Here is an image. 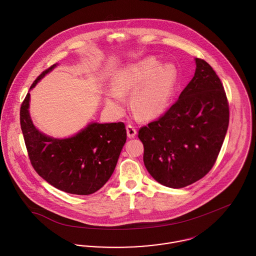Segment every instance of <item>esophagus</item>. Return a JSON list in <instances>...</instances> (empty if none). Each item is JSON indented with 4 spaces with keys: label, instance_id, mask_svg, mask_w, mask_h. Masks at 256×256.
<instances>
[{
    "label": "esophagus",
    "instance_id": "34e87169",
    "mask_svg": "<svg viewBox=\"0 0 256 256\" xmlns=\"http://www.w3.org/2000/svg\"><path fill=\"white\" fill-rule=\"evenodd\" d=\"M126 130H127V136L130 139H133L136 136V134H137V130L132 125H127Z\"/></svg>",
    "mask_w": 256,
    "mask_h": 256
}]
</instances>
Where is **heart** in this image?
<instances>
[{"label": "heart", "instance_id": "1", "mask_svg": "<svg viewBox=\"0 0 256 256\" xmlns=\"http://www.w3.org/2000/svg\"><path fill=\"white\" fill-rule=\"evenodd\" d=\"M154 57L132 65L117 76L112 84L113 92L108 106L117 113L124 108V96L132 92L131 108L145 119L160 116L168 108L176 72L170 66H160Z\"/></svg>", "mask_w": 256, "mask_h": 256}]
</instances>
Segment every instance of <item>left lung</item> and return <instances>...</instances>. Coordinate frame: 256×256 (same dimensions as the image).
<instances>
[{
    "label": "left lung",
    "mask_w": 256,
    "mask_h": 256,
    "mask_svg": "<svg viewBox=\"0 0 256 256\" xmlns=\"http://www.w3.org/2000/svg\"><path fill=\"white\" fill-rule=\"evenodd\" d=\"M194 76L162 116L140 128L144 164L156 182L182 188L213 168L230 118L222 82L213 68L196 58Z\"/></svg>",
    "instance_id": "8db88e82"
}]
</instances>
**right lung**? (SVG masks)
<instances>
[{
  "instance_id": "right-lung-1",
  "label": "right lung",
  "mask_w": 256,
  "mask_h": 256,
  "mask_svg": "<svg viewBox=\"0 0 256 256\" xmlns=\"http://www.w3.org/2000/svg\"><path fill=\"white\" fill-rule=\"evenodd\" d=\"M56 66L38 76L30 90ZM30 98L28 92L20 106V127L37 174L52 186L71 194L88 195L100 189L112 176L126 142L124 123H90L70 138L56 139L34 125Z\"/></svg>"
}]
</instances>
